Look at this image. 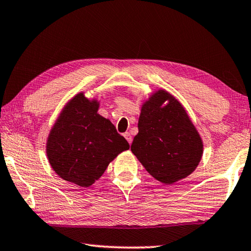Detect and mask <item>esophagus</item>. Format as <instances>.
Here are the masks:
<instances>
[{"label":"esophagus","instance_id":"esophagus-1","mask_svg":"<svg viewBox=\"0 0 251 251\" xmlns=\"http://www.w3.org/2000/svg\"><path fill=\"white\" fill-rule=\"evenodd\" d=\"M123 135H125V138H126V141L129 142V144L132 143V135H131L129 132H126Z\"/></svg>","mask_w":251,"mask_h":251}]
</instances>
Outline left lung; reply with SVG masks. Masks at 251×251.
I'll return each mask as SVG.
<instances>
[{
  "label": "left lung",
  "mask_w": 251,
  "mask_h": 251,
  "mask_svg": "<svg viewBox=\"0 0 251 251\" xmlns=\"http://www.w3.org/2000/svg\"><path fill=\"white\" fill-rule=\"evenodd\" d=\"M165 100L168 103L162 107ZM138 128L131 151L153 177L173 184L194 172L203 155V142L172 95L155 92L142 105Z\"/></svg>",
  "instance_id": "8db88e82"
}]
</instances>
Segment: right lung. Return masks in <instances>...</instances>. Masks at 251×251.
I'll list each match as a JSON object with an SVG mask.
<instances>
[{
    "instance_id": "1",
    "label": "right lung",
    "mask_w": 251,
    "mask_h": 251,
    "mask_svg": "<svg viewBox=\"0 0 251 251\" xmlns=\"http://www.w3.org/2000/svg\"><path fill=\"white\" fill-rule=\"evenodd\" d=\"M97 100L78 94L66 104L47 140L52 170L65 181L88 187L129 143L110 120L98 113Z\"/></svg>"
}]
</instances>
